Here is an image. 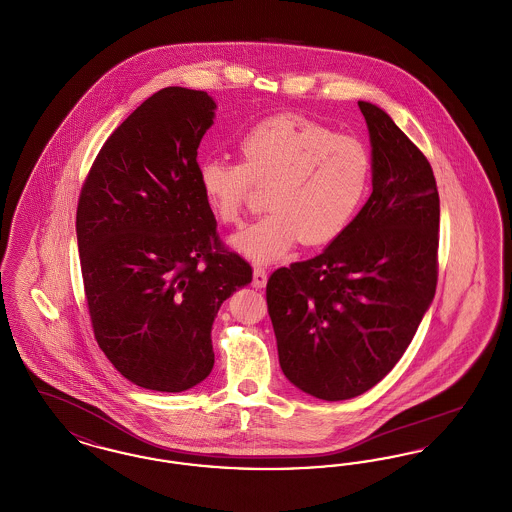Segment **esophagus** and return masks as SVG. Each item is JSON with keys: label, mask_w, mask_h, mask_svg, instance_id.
Here are the masks:
<instances>
[{"label": "esophagus", "mask_w": 512, "mask_h": 512, "mask_svg": "<svg viewBox=\"0 0 512 512\" xmlns=\"http://www.w3.org/2000/svg\"><path fill=\"white\" fill-rule=\"evenodd\" d=\"M267 278V268H255V270H253V288H265Z\"/></svg>", "instance_id": "34e87169"}]
</instances>
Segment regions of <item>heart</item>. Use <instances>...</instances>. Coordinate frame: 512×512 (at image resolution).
Masks as SVG:
<instances>
[{"label":"heart","mask_w":512,"mask_h":512,"mask_svg":"<svg viewBox=\"0 0 512 512\" xmlns=\"http://www.w3.org/2000/svg\"><path fill=\"white\" fill-rule=\"evenodd\" d=\"M238 151L240 161L199 159L197 182L217 219L230 226L244 219L255 188H268L270 211L232 240L255 263L282 257L297 240H336L370 188L372 159L361 140L292 113L257 122Z\"/></svg>","instance_id":"1"}]
</instances>
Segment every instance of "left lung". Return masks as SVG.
Here are the masks:
<instances>
[{
    "instance_id": "left-lung-1",
    "label": "left lung",
    "mask_w": 512,
    "mask_h": 512,
    "mask_svg": "<svg viewBox=\"0 0 512 512\" xmlns=\"http://www.w3.org/2000/svg\"><path fill=\"white\" fill-rule=\"evenodd\" d=\"M359 109L372 194L320 255L274 270L267 284L280 366L324 401L357 397L397 365L438 284L434 171L388 113L366 101Z\"/></svg>"
}]
</instances>
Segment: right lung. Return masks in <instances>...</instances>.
Masks as SVG:
<instances>
[{
	"mask_svg": "<svg viewBox=\"0 0 512 512\" xmlns=\"http://www.w3.org/2000/svg\"><path fill=\"white\" fill-rule=\"evenodd\" d=\"M213 111L201 90H159L107 138L78 197L94 336L122 376L146 390H190L211 374L213 320L253 278L222 244L197 182V147Z\"/></svg>",
	"mask_w": 512,
	"mask_h": 512,
	"instance_id": "obj_1",
	"label": "right lung"
}]
</instances>
